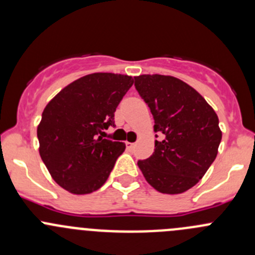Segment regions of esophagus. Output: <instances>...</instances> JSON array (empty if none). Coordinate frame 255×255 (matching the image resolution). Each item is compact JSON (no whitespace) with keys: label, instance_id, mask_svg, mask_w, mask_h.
<instances>
[{"label":"esophagus","instance_id":"obj_1","mask_svg":"<svg viewBox=\"0 0 255 255\" xmlns=\"http://www.w3.org/2000/svg\"><path fill=\"white\" fill-rule=\"evenodd\" d=\"M126 146H127L128 150H133V149L135 148V144L134 143H130V142H127V143H126Z\"/></svg>","mask_w":255,"mask_h":255}]
</instances>
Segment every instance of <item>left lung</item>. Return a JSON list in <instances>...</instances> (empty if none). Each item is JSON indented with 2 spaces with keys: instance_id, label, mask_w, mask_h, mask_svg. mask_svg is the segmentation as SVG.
I'll use <instances>...</instances> for the list:
<instances>
[{
  "instance_id": "1",
  "label": "left lung",
  "mask_w": 255,
  "mask_h": 255,
  "mask_svg": "<svg viewBox=\"0 0 255 255\" xmlns=\"http://www.w3.org/2000/svg\"><path fill=\"white\" fill-rule=\"evenodd\" d=\"M134 86L150 109L154 132L161 134L153 155L138 160V166L156 191L182 194L217 156L222 139L217 115L196 90L174 76H135Z\"/></svg>"
}]
</instances>
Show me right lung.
Returning a JSON list of instances; mask_svg holds the SVG:
<instances>
[{"label": "right lung", "mask_w": 255, "mask_h": 255, "mask_svg": "<svg viewBox=\"0 0 255 255\" xmlns=\"http://www.w3.org/2000/svg\"><path fill=\"white\" fill-rule=\"evenodd\" d=\"M134 80L112 73L82 76L45 106L37 129L39 154L54 181L75 195L91 194L109 179L122 142L104 138Z\"/></svg>", "instance_id": "1"}]
</instances>
